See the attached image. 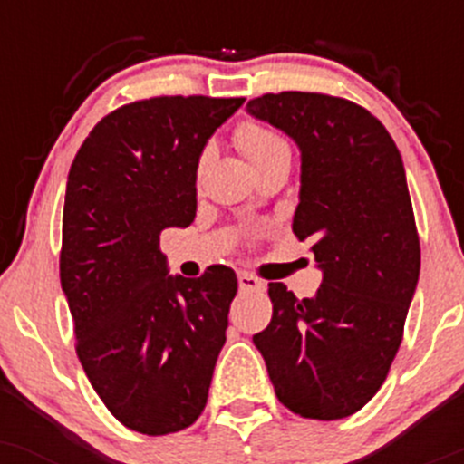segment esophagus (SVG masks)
<instances>
[{"mask_svg": "<svg viewBox=\"0 0 464 464\" xmlns=\"http://www.w3.org/2000/svg\"><path fill=\"white\" fill-rule=\"evenodd\" d=\"M237 285H240L242 292H262V289H265V283L256 278V276L246 274V271H240V274H237Z\"/></svg>", "mask_w": 464, "mask_h": 464, "instance_id": "1", "label": "esophagus"}]
</instances>
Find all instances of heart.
Listing matches in <instances>:
<instances>
[{"mask_svg":"<svg viewBox=\"0 0 464 464\" xmlns=\"http://www.w3.org/2000/svg\"><path fill=\"white\" fill-rule=\"evenodd\" d=\"M236 139H237V143H240V148L245 150L246 159H249L251 163L258 161V159L265 157V154L274 152L276 148H283V145H287L283 139L278 137V134L271 132L269 128H265V125H258V123L240 125Z\"/></svg>","mask_w":464,"mask_h":464,"instance_id":"heart-1","label":"heart"}]
</instances>
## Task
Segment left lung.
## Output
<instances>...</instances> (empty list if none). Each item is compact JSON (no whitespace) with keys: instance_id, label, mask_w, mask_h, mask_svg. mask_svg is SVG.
I'll list each match as a JSON object with an SVG mask.
<instances>
[{"instance_id":"8db88e82","label":"left lung","mask_w":464,"mask_h":464,"mask_svg":"<svg viewBox=\"0 0 464 464\" xmlns=\"http://www.w3.org/2000/svg\"><path fill=\"white\" fill-rule=\"evenodd\" d=\"M246 114L287 134L301 152L292 228L312 242L323 274L310 298L269 283L274 316L254 343L289 411L348 418L382 388L420 278L400 150L371 111L325 93H265Z\"/></svg>"}]
</instances>
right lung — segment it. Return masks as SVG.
I'll use <instances>...</instances> for the list:
<instances>
[{
  "mask_svg": "<svg viewBox=\"0 0 464 464\" xmlns=\"http://www.w3.org/2000/svg\"><path fill=\"white\" fill-rule=\"evenodd\" d=\"M245 98L161 96L107 114L72 163L60 283L78 359L119 422L145 435L190 427L227 341L233 269L170 276L163 228L198 210V166Z\"/></svg>",
  "mask_w": 464,
  "mask_h": 464,
  "instance_id": "right-lung-1",
  "label": "right lung"
}]
</instances>
